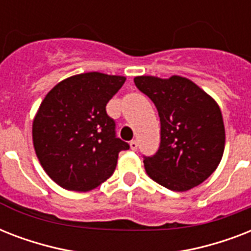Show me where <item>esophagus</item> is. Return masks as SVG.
Returning a JSON list of instances; mask_svg holds the SVG:
<instances>
[{
	"label": "esophagus",
	"mask_w": 251,
	"mask_h": 251,
	"mask_svg": "<svg viewBox=\"0 0 251 251\" xmlns=\"http://www.w3.org/2000/svg\"><path fill=\"white\" fill-rule=\"evenodd\" d=\"M130 149L133 150V151H137V150H138V142L137 141L130 142Z\"/></svg>",
	"instance_id": "esophagus-1"
}]
</instances>
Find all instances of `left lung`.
<instances>
[{
    "label": "left lung",
    "instance_id": "left-lung-1",
    "mask_svg": "<svg viewBox=\"0 0 251 251\" xmlns=\"http://www.w3.org/2000/svg\"><path fill=\"white\" fill-rule=\"evenodd\" d=\"M160 117V146L143 156L147 175L173 191L198 186L218 168L224 152L226 131L220 108L191 80L173 75L134 78Z\"/></svg>",
    "mask_w": 251,
    "mask_h": 251
}]
</instances>
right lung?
Instances as JSON below:
<instances>
[{
  "label": "right lung",
  "instance_id": "obj_1",
  "mask_svg": "<svg viewBox=\"0 0 251 251\" xmlns=\"http://www.w3.org/2000/svg\"><path fill=\"white\" fill-rule=\"evenodd\" d=\"M125 76L84 73L49 91L33 120L37 159L47 175L66 190H92L113 175L120 151L129 150L117 138L116 121L106 104Z\"/></svg>",
  "mask_w": 251,
  "mask_h": 251
}]
</instances>
